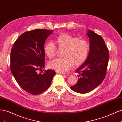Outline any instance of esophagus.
<instances>
[{
  "label": "esophagus",
  "mask_w": 122,
  "mask_h": 122,
  "mask_svg": "<svg viewBox=\"0 0 122 122\" xmlns=\"http://www.w3.org/2000/svg\"><path fill=\"white\" fill-rule=\"evenodd\" d=\"M56 73H58V74H64V72H59V71H56Z\"/></svg>",
  "instance_id": "obj_1"
}]
</instances>
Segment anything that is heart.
<instances>
[{
    "instance_id": "b5f03b06",
    "label": "heart",
    "mask_w": 122,
    "mask_h": 122,
    "mask_svg": "<svg viewBox=\"0 0 122 122\" xmlns=\"http://www.w3.org/2000/svg\"><path fill=\"white\" fill-rule=\"evenodd\" d=\"M55 42L59 50H64L63 58L50 62L49 67L51 69L61 72H67L73 65L79 66L83 64L88 57L90 45L86 40L62 34L57 36ZM44 51L46 56L51 59L56 56L58 50L53 42H48L44 46Z\"/></svg>"
}]
</instances>
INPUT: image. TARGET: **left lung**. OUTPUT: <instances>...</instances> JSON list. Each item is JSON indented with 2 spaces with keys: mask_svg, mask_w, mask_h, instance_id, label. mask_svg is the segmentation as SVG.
Here are the masks:
<instances>
[{
  "mask_svg": "<svg viewBox=\"0 0 122 122\" xmlns=\"http://www.w3.org/2000/svg\"><path fill=\"white\" fill-rule=\"evenodd\" d=\"M90 50L86 61L76 70L79 78L71 89L80 94L87 93L97 87L104 79L109 58V51L101 36L88 30Z\"/></svg>",
  "mask_w": 122,
  "mask_h": 122,
  "instance_id": "1",
  "label": "left lung"
}]
</instances>
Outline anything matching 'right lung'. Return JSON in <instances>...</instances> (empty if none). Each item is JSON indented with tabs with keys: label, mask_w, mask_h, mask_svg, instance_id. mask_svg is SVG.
I'll use <instances>...</instances> for the list:
<instances>
[{
	"label": "right lung",
	"mask_w": 122,
	"mask_h": 122,
	"mask_svg": "<svg viewBox=\"0 0 122 122\" xmlns=\"http://www.w3.org/2000/svg\"><path fill=\"white\" fill-rule=\"evenodd\" d=\"M52 30L36 29L22 34L11 50L10 68L15 79L23 90L38 95L49 87L55 72L44 68L45 40Z\"/></svg>",
	"instance_id": "obj_1"
}]
</instances>
